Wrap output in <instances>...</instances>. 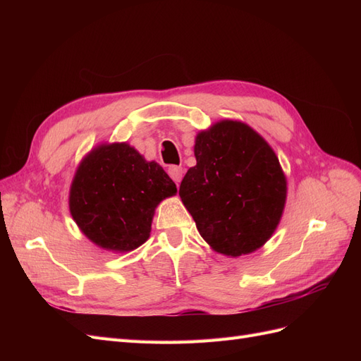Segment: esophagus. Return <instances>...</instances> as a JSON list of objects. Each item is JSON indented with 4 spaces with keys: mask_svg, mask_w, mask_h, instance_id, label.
I'll return each instance as SVG.
<instances>
[{
    "mask_svg": "<svg viewBox=\"0 0 361 361\" xmlns=\"http://www.w3.org/2000/svg\"><path fill=\"white\" fill-rule=\"evenodd\" d=\"M169 174H170V178H171L174 182H176V185H179L180 180H182V178H183V170H182V167L171 166V167H169Z\"/></svg>",
    "mask_w": 361,
    "mask_h": 361,
    "instance_id": "34e87169",
    "label": "esophagus"
}]
</instances>
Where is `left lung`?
Returning <instances> with one entry per match:
<instances>
[{
  "mask_svg": "<svg viewBox=\"0 0 361 361\" xmlns=\"http://www.w3.org/2000/svg\"><path fill=\"white\" fill-rule=\"evenodd\" d=\"M197 164L179 195L197 231L215 251L238 257L264 245L286 203V176L255 129L221 120L195 137Z\"/></svg>",
  "mask_w": 361,
  "mask_h": 361,
  "instance_id": "1",
  "label": "left lung"
}]
</instances>
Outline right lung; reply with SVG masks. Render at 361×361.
Masks as SVG:
<instances>
[{"label":"right lung","instance_id":"right-lung-1","mask_svg":"<svg viewBox=\"0 0 361 361\" xmlns=\"http://www.w3.org/2000/svg\"><path fill=\"white\" fill-rule=\"evenodd\" d=\"M176 192L159 164L128 143L101 145L76 169L69 209L92 243L125 253L147 241L155 207Z\"/></svg>","mask_w":361,"mask_h":361}]
</instances>
